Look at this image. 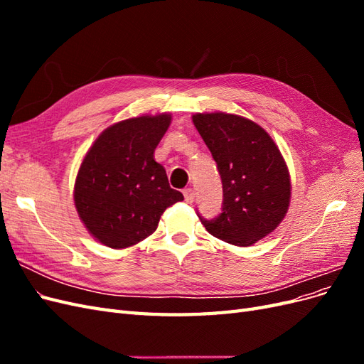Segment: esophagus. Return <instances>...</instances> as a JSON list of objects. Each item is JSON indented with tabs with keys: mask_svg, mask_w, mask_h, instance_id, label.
Returning a JSON list of instances; mask_svg holds the SVG:
<instances>
[{
	"mask_svg": "<svg viewBox=\"0 0 364 364\" xmlns=\"http://www.w3.org/2000/svg\"><path fill=\"white\" fill-rule=\"evenodd\" d=\"M183 197H185V202L186 203H193L194 202V197H196V193L193 188H186L183 190Z\"/></svg>",
	"mask_w": 364,
	"mask_h": 364,
	"instance_id": "1",
	"label": "esophagus"
}]
</instances>
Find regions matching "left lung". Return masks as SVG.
<instances>
[{"instance_id": "obj_1", "label": "left lung", "mask_w": 364, "mask_h": 364, "mask_svg": "<svg viewBox=\"0 0 364 364\" xmlns=\"http://www.w3.org/2000/svg\"><path fill=\"white\" fill-rule=\"evenodd\" d=\"M193 123L217 164L222 213L202 225L215 238L252 246L278 228L290 205V174L278 146L253 121L225 112L196 114Z\"/></svg>"}]
</instances>
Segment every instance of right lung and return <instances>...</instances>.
I'll use <instances>...</instances> for the list:
<instances>
[{
    "instance_id": "add662e5",
    "label": "right lung",
    "mask_w": 364,
    "mask_h": 364,
    "mask_svg": "<svg viewBox=\"0 0 364 364\" xmlns=\"http://www.w3.org/2000/svg\"><path fill=\"white\" fill-rule=\"evenodd\" d=\"M171 123L168 114L129 118L107 127L80 165L74 203L90 234L124 249L155 232L165 209L183 200L153 158Z\"/></svg>"
}]
</instances>
